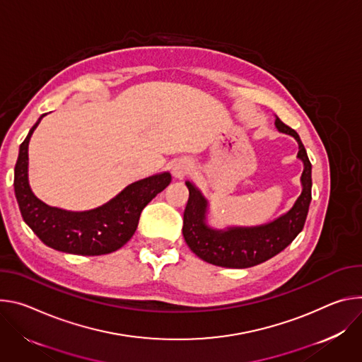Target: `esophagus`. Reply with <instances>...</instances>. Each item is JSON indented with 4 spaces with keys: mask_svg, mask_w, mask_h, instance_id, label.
Listing matches in <instances>:
<instances>
[{
    "mask_svg": "<svg viewBox=\"0 0 362 362\" xmlns=\"http://www.w3.org/2000/svg\"><path fill=\"white\" fill-rule=\"evenodd\" d=\"M191 170H192V167H191L189 163H187V160H180V163L174 167L173 174H174L175 178L182 180L184 177H187L191 173Z\"/></svg>",
    "mask_w": 362,
    "mask_h": 362,
    "instance_id": "esophagus-1",
    "label": "esophagus"
}]
</instances>
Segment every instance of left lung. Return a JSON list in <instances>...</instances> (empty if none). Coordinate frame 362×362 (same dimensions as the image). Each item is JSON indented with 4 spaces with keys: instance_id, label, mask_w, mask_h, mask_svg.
<instances>
[{
    "instance_id": "left-lung-1",
    "label": "left lung",
    "mask_w": 362,
    "mask_h": 362,
    "mask_svg": "<svg viewBox=\"0 0 362 362\" xmlns=\"http://www.w3.org/2000/svg\"><path fill=\"white\" fill-rule=\"evenodd\" d=\"M274 124L280 132L292 135L299 144L298 156L305 165L300 178L302 194L285 216L269 224L217 231L206 224V198L191 182H187L189 197L184 211L182 234L188 247L199 259L221 267H252L286 249L302 231L312 199V164L296 131L279 117H276Z\"/></svg>"
}]
</instances>
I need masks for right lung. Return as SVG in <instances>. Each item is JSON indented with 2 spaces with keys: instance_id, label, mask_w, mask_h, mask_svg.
I'll return each mask as SVG.
<instances>
[{
  "instance_id": "right-lung-1",
  "label": "right lung",
  "mask_w": 362,
  "mask_h": 362,
  "mask_svg": "<svg viewBox=\"0 0 362 362\" xmlns=\"http://www.w3.org/2000/svg\"><path fill=\"white\" fill-rule=\"evenodd\" d=\"M42 117L20 145L14 168V191L23 220L45 245L60 252L99 256L120 249L134 235L142 210L168 187L171 175L164 173L136 181L107 204L90 211L71 213L49 207L31 192L27 178L28 142Z\"/></svg>"
}]
</instances>
